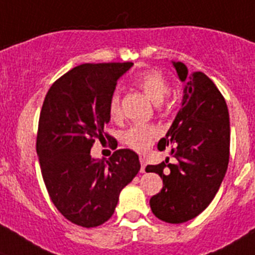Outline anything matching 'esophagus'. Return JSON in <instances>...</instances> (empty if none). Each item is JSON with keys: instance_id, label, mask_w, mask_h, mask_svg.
Wrapping results in <instances>:
<instances>
[{"instance_id": "esophagus-1", "label": "esophagus", "mask_w": 255, "mask_h": 255, "mask_svg": "<svg viewBox=\"0 0 255 255\" xmlns=\"http://www.w3.org/2000/svg\"><path fill=\"white\" fill-rule=\"evenodd\" d=\"M140 163H141V172H145V168H146V160L145 158L140 157Z\"/></svg>"}]
</instances>
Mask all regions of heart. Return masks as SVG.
<instances>
[{
    "instance_id": "obj_1",
    "label": "heart",
    "mask_w": 255,
    "mask_h": 255,
    "mask_svg": "<svg viewBox=\"0 0 255 255\" xmlns=\"http://www.w3.org/2000/svg\"><path fill=\"white\" fill-rule=\"evenodd\" d=\"M137 85L154 104H160L170 93L167 80L158 71H149L137 79ZM109 114L113 119L121 115V96L114 92L109 101ZM158 136L157 128L147 124H136L128 128L123 134L124 144L136 151H145L151 146Z\"/></svg>"
}]
</instances>
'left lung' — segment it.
<instances>
[{
    "label": "left lung",
    "mask_w": 255,
    "mask_h": 255,
    "mask_svg": "<svg viewBox=\"0 0 255 255\" xmlns=\"http://www.w3.org/2000/svg\"><path fill=\"white\" fill-rule=\"evenodd\" d=\"M184 87L181 109L158 149L172 146L175 163L146 166L163 180V188L150 198L151 211L166 223L193 219L217 194L230 160V114L226 100L204 72H188L172 62Z\"/></svg>",
    "instance_id": "1"
}]
</instances>
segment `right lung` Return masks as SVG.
I'll use <instances>...</instances> for the list:
<instances>
[{"label":"right lung","instance_id":"right-lung-1","mask_svg":"<svg viewBox=\"0 0 255 255\" xmlns=\"http://www.w3.org/2000/svg\"><path fill=\"white\" fill-rule=\"evenodd\" d=\"M133 66L85 63L74 67L51 85L38 119L37 150L41 174L51 202L72 223L92 228L114 214L119 194L140 171L138 155L119 149L95 159L96 138L108 137L109 101L117 81Z\"/></svg>","mask_w":255,"mask_h":255}]
</instances>
